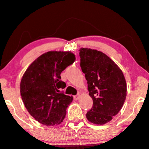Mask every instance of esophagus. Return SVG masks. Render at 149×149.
I'll list each match as a JSON object with an SVG mask.
<instances>
[{
  "mask_svg": "<svg viewBox=\"0 0 149 149\" xmlns=\"http://www.w3.org/2000/svg\"><path fill=\"white\" fill-rule=\"evenodd\" d=\"M78 98H79V94H77V95H75V96H73V99H74L75 101H77V100L78 99Z\"/></svg>",
  "mask_w": 149,
  "mask_h": 149,
  "instance_id": "1",
  "label": "esophagus"
}]
</instances>
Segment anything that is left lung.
I'll list each match as a JSON object with an SVG mask.
<instances>
[{
  "mask_svg": "<svg viewBox=\"0 0 149 149\" xmlns=\"http://www.w3.org/2000/svg\"><path fill=\"white\" fill-rule=\"evenodd\" d=\"M79 55L80 67L93 100L92 107L86 116L94 124H105L118 114L126 100L124 76L113 61L101 51L81 48Z\"/></svg>",
  "mask_w": 149,
  "mask_h": 149,
  "instance_id": "1",
  "label": "left lung"
}]
</instances>
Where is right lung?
<instances>
[{"mask_svg": "<svg viewBox=\"0 0 149 149\" xmlns=\"http://www.w3.org/2000/svg\"><path fill=\"white\" fill-rule=\"evenodd\" d=\"M76 57L71 52L49 51L36 59L23 74L20 92L30 115L46 126L62 122L72 96L62 92L66 83L60 74L72 64Z\"/></svg>", "mask_w": 149, "mask_h": 149, "instance_id": "add662e5", "label": "right lung"}]
</instances>
